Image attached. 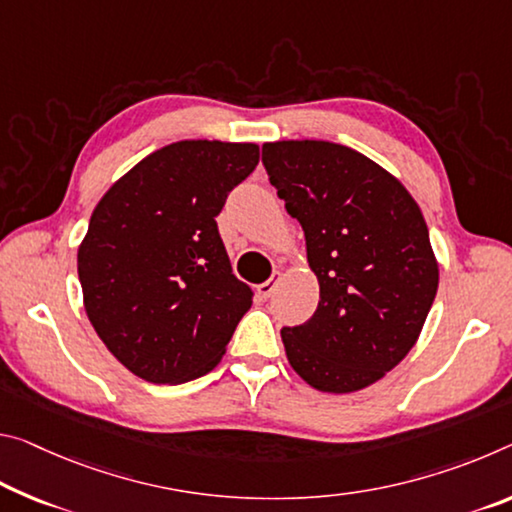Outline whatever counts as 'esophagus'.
<instances>
[{"instance_id":"1","label":"esophagus","mask_w":512,"mask_h":512,"mask_svg":"<svg viewBox=\"0 0 512 512\" xmlns=\"http://www.w3.org/2000/svg\"><path fill=\"white\" fill-rule=\"evenodd\" d=\"M278 282H280V275L278 273L271 275L269 280L262 282V285H257V294L262 296V298H269L273 291H275V287H278Z\"/></svg>"}]
</instances>
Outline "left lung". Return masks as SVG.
Masks as SVG:
<instances>
[{
  "instance_id": "obj_1",
  "label": "left lung",
  "mask_w": 512,
  "mask_h": 512,
  "mask_svg": "<svg viewBox=\"0 0 512 512\" xmlns=\"http://www.w3.org/2000/svg\"><path fill=\"white\" fill-rule=\"evenodd\" d=\"M262 164L303 227L321 289L312 319L280 330L287 360L319 392H358L410 353L431 312L440 273L424 214L346 145L264 143Z\"/></svg>"
}]
</instances>
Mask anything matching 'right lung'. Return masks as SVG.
Returning <instances> with one entry per match:
<instances>
[{
    "instance_id": "obj_1",
    "label": "right lung",
    "mask_w": 512,
    "mask_h": 512,
    "mask_svg": "<svg viewBox=\"0 0 512 512\" xmlns=\"http://www.w3.org/2000/svg\"><path fill=\"white\" fill-rule=\"evenodd\" d=\"M257 164L255 143L177 141L97 202L77 253L84 307L134 376L180 385L221 362L253 291L234 278L216 216Z\"/></svg>"
}]
</instances>
